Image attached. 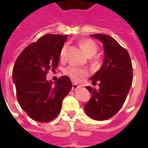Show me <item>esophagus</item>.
Instances as JSON below:
<instances>
[{"mask_svg": "<svg viewBox=\"0 0 148 148\" xmlns=\"http://www.w3.org/2000/svg\"><path fill=\"white\" fill-rule=\"evenodd\" d=\"M80 86H78V85H77V84L74 83L73 84V86H72V90H77V89H79L80 88Z\"/></svg>", "mask_w": 148, "mask_h": 148, "instance_id": "34e87169", "label": "esophagus"}]
</instances>
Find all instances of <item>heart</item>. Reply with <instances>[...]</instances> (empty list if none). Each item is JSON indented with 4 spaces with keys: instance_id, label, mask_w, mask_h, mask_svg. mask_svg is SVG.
Here are the masks:
<instances>
[{
    "instance_id": "b5f03b06",
    "label": "heart",
    "mask_w": 148,
    "mask_h": 148,
    "mask_svg": "<svg viewBox=\"0 0 148 148\" xmlns=\"http://www.w3.org/2000/svg\"><path fill=\"white\" fill-rule=\"evenodd\" d=\"M66 44H64L62 47L61 51H60V58L63 59L65 57V53L66 50ZM80 47L82 49V51L85 52V54L89 56L92 57L96 54L98 51V47L97 43L92 39H83L80 42ZM93 63L97 66H99L101 63V60L98 58H96L93 60ZM65 74L67 76L71 77L72 80L75 82H80L82 79L87 76V71L85 69L78 68L74 66H69L65 70Z\"/></svg>"
}]
</instances>
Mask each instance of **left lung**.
I'll use <instances>...</instances> for the list:
<instances>
[{
    "mask_svg": "<svg viewBox=\"0 0 148 148\" xmlns=\"http://www.w3.org/2000/svg\"><path fill=\"white\" fill-rule=\"evenodd\" d=\"M101 41L105 51L102 66L91 77L93 86L86 89L92 94L85 112L97 121H106L121 109L132 83V65L128 52L112 37L104 34L91 35Z\"/></svg>",
    "mask_w": 148,
    "mask_h": 148,
    "instance_id": "obj_1",
    "label": "left lung"
}]
</instances>
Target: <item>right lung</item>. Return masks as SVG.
I'll use <instances>...</instances> for the list:
<instances>
[{
    "label": "right lung",
    "mask_w": 148,
    "mask_h": 148,
    "mask_svg": "<svg viewBox=\"0 0 148 148\" xmlns=\"http://www.w3.org/2000/svg\"><path fill=\"white\" fill-rule=\"evenodd\" d=\"M67 36L48 34L27 46L16 60L12 80L20 106L32 120L49 122L60 112L62 102L72 89L70 77L62 76L56 82L47 80L55 71Z\"/></svg>",
    "instance_id": "1"
}]
</instances>
